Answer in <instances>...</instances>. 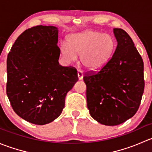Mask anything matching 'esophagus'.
I'll return each mask as SVG.
<instances>
[{"mask_svg": "<svg viewBox=\"0 0 152 152\" xmlns=\"http://www.w3.org/2000/svg\"><path fill=\"white\" fill-rule=\"evenodd\" d=\"M78 78H79V80H82V79H83V73H82V72L80 70H78Z\"/></svg>", "mask_w": 152, "mask_h": 152, "instance_id": "34e87169", "label": "esophagus"}]
</instances>
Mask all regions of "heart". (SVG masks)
<instances>
[{
  "mask_svg": "<svg viewBox=\"0 0 152 152\" xmlns=\"http://www.w3.org/2000/svg\"><path fill=\"white\" fill-rule=\"evenodd\" d=\"M68 44L62 42L60 54L67 63L77 59L87 69L96 70L102 68L110 60L115 48L114 38L108 34L96 30H86L70 34Z\"/></svg>",
  "mask_w": 152,
  "mask_h": 152,
  "instance_id": "1",
  "label": "heart"
}]
</instances>
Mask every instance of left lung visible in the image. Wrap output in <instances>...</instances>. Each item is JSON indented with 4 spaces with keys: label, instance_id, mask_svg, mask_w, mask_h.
<instances>
[{
    "label": "left lung",
    "instance_id": "8db88e82",
    "mask_svg": "<svg viewBox=\"0 0 152 152\" xmlns=\"http://www.w3.org/2000/svg\"><path fill=\"white\" fill-rule=\"evenodd\" d=\"M114 53L96 73H87L86 97L90 114L99 123L116 126L137 113L144 90L143 62L129 35L113 28Z\"/></svg>",
    "mask_w": 152,
    "mask_h": 152
}]
</instances>
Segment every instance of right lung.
<instances>
[{
  "instance_id": "obj_1",
  "label": "right lung",
  "mask_w": 152,
  "mask_h": 152,
  "mask_svg": "<svg viewBox=\"0 0 152 152\" xmlns=\"http://www.w3.org/2000/svg\"><path fill=\"white\" fill-rule=\"evenodd\" d=\"M59 30L37 26L18 37L7 56V93L18 116L30 123L53 121L78 81L75 68L59 64Z\"/></svg>"
}]
</instances>
